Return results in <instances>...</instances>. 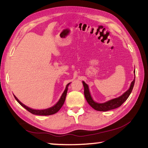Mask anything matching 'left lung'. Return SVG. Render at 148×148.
<instances>
[{"instance_id": "8db88e82", "label": "left lung", "mask_w": 148, "mask_h": 148, "mask_svg": "<svg viewBox=\"0 0 148 148\" xmlns=\"http://www.w3.org/2000/svg\"><path fill=\"white\" fill-rule=\"evenodd\" d=\"M135 78L133 79V81L131 82V86L130 88L127 90V91L124 92L121 96H120L117 98L110 100V101H107L104 103H97V102H95L93 99H92L90 94L89 87L87 86V84L83 82V85L84 87V95L86 97V99L87 102H88V104L91 106L92 108L97 110V111H101V112H106L108 110H111L115 108H117L119 106H121V104L128 99L129 95H131L132 90L133 89L134 85Z\"/></svg>"}]
</instances>
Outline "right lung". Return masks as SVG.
Segmentation results:
<instances>
[{
	"mask_svg": "<svg viewBox=\"0 0 148 148\" xmlns=\"http://www.w3.org/2000/svg\"><path fill=\"white\" fill-rule=\"evenodd\" d=\"M71 83H69L66 85V88H65V90L63 92V93L61 95V98H60L59 101L57 102L56 104H55L53 106H52L51 108H47V109H45V110H33V109H31L30 108L27 107L25 105L23 104V103H21V102H20L18 99H17V97L14 95L15 99H16V101L19 102V104L20 105H21L22 106L23 108H25L27 110H28L29 112H31V114H34V115H38V116H49V115H52V114H54L57 113V112L59 111V110L61 108V107L62 106V105H63L64 101H65V99H66V93H67V91H68V87L69 86V84Z\"/></svg>",
	"mask_w": 148,
	"mask_h": 148,
	"instance_id": "1",
	"label": "right lung"
}]
</instances>
